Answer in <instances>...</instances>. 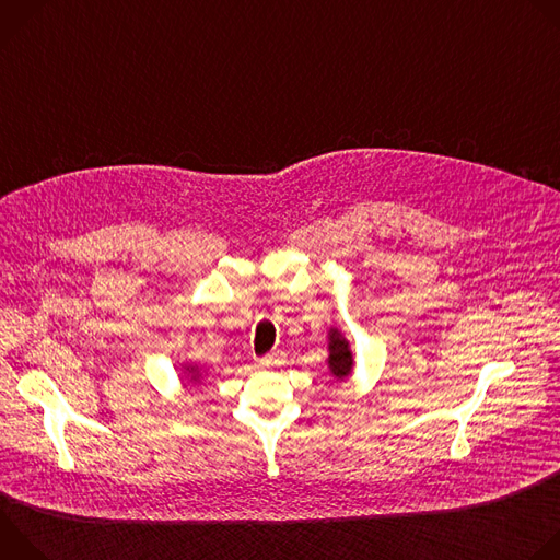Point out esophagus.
<instances>
[{
    "instance_id": "1",
    "label": "esophagus",
    "mask_w": 560,
    "mask_h": 560,
    "mask_svg": "<svg viewBox=\"0 0 560 560\" xmlns=\"http://www.w3.org/2000/svg\"><path fill=\"white\" fill-rule=\"evenodd\" d=\"M279 363H281V354H277V352L257 359V365H259V368H277Z\"/></svg>"
}]
</instances>
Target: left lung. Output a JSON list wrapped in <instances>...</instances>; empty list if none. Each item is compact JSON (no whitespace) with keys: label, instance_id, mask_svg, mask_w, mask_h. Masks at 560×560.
<instances>
[{"label":"left lung","instance_id":"obj_1","mask_svg":"<svg viewBox=\"0 0 560 560\" xmlns=\"http://www.w3.org/2000/svg\"><path fill=\"white\" fill-rule=\"evenodd\" d=\"M330 370L335 376H348L352 370V352L339 332L330 335Z\"/></svg>","mask_w":560,"mask_h":560}]
</instances>
